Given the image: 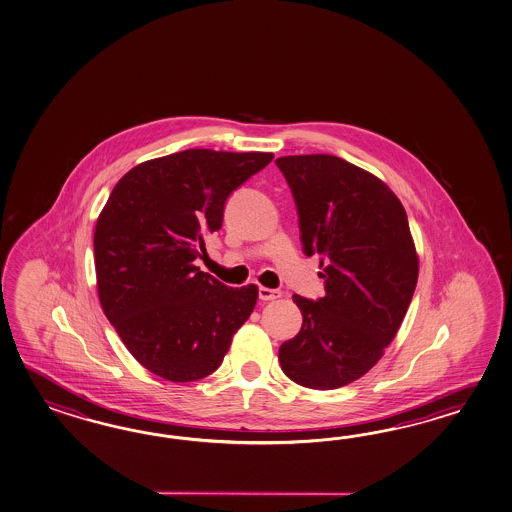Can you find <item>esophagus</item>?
Listing matches in <instances>:
<instances>
[{
  "label": "esophagus",
  "instance_id": "obj_1",
  "mask_svg": "<svg viewBox=\"0 0 512 512\" xmlns=\"http://www.w3.org/2000/svg\"><path fill=\"white\" fill-rule=\"evenodd\" d=\"M260 298L263 302H269V300H276V298L282 297V293L278 289H269V287H260Z\"/></svg>",
  "mask_w": 512,
  "mask_h": 512
}]
</instances>
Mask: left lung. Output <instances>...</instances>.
I'll list each match as a JSON object with an SVG mask.
<instances>
[{
  "label": "left lung",
  "mask_w": 512,
  "mask_h": 512,
  "mask_svg": "<svg viewBox=\"0 0 512 512\" xmlns=\"http://www.w3.org/2000/svg\"><path fill=\"white\" fill-rule=\"evenodd\" d=\"M306 256L321 254L326 295H293L300 332L278 350L289 380L330 391L367 374L404 321L418 256L404 206L369 171L339 156H282Z\"/></svg>",
  "instance_id": "1"
}]
</instances>
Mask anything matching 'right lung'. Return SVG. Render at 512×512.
Returning <instances> with one entry per match:
<instances>
[{"label":"right lung","instance_id":"1","mask_svg":"<svg viewBox=\"0 0 512 512\" xmlns=\"http://www.w3.org/2000/svg\"><path fill=\"white\" fill-rule=\"evenodd\" d=\"M273 153L188 149L123 175L97 217V293L134 359L164 380L197 381L223 363L258 287H228L195 260L223 225L226 199Z\"/></svg>","mask_w":512,"mask_h":512}]
</instances>
